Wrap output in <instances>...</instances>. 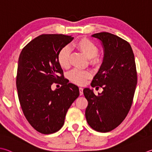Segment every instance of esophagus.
I'll return each instance as SVG.
<instances>
[{"mask_svg": "<svg viewBox=\"0 0 152 152\" xmlns=\"http://www.w3.org/2000/svg\"><path fill=\"white\" fill-rule=\"evenodd\" d=\"M79 91H80V96L83 95V88H79Z\"/></svg>", "mask_w": 152, "mask_h": 152, "instance_id": "obj_1", "label": "esophagus"}]
</instances>
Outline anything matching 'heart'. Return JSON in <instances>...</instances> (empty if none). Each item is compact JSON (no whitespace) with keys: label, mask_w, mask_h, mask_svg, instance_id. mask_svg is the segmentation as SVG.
I'll list each match as a JSON object with an SVG mask.
<instances>
[{"label":"heart","mask_w":152,"mask_h":152,"mask_svg":"<svg viewBox=\"0 0 152 152\" xmlns=\"http://www.w3.org/2000/svg\"><path fill=\"white\" fill-rule=\"evenodd\" d=\"M74 46L78 48L84 56L90 59V64L94 66H99L101 60L97 55L98 54V48L96 44L92 40L86 38H80L74 43ZM70 50L68 46L63 47L58 54V62L60 66L63 68H68L70 66ZM91 74L88 71L79 70L74 69L68 74V78L71 82L78 85H83L86 80L90 78Z\"/></svg>","instance_id":"b5f03b06"}]
</instances>
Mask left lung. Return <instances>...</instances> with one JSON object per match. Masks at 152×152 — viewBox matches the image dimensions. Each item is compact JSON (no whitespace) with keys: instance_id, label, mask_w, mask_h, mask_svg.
I'll list each match as a JSON object with an SVG mask.
<instances>
[{"instance_id":"obj_1","label":"left lung","mask_w":152,"mask_h":152,"mask_svg":"<svg viewBox=\"0 0 152 152\" xmlns=\"http://www.w3.org/2000/svg\"><path fill=\"white\" fill-rule=\"evenodd\" d=\"M92 37L100 41L104 58L91 83L102 87L96 96L89 88L83 90L88 102L85 115L94 130L108 132L125 119L130 110L137 84V72L133 50L129 44L118 36L100 32Z\"/></svg>"}]
</instances>
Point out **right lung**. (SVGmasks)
<instances>
[{"label": "right lung", "instance_id": "right-lung-1", "mask_svg": "<svg viewBox=\"0 0 152 152\" xmlns=\"http://www.w3.org/2000/svg\"><path fill=\"white\" fill-rule=\"evenodd\" d=\"M73 39L64 34H42L24 46L19 56V102L29 124L44 134L60 129L68 110L80 95L78 87L64 78L58 62L59 51ZM53 83L62 86L52 91Z\"/></svg>", "mask_w": 152, "mask_h": 152}]
</instances>
